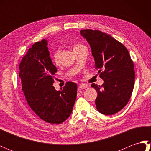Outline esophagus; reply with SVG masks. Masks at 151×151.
Wrapping results in <instances>:
<instances>
[{
    "label": "esophagus",
    "mask_w": 151,
    "mask_h": 151,
    "mask_svg": "<svg viewBox=\"0 0 151 151\" xmlns=\"http://www.w3.org/2000/svg\"><path fill=\"white\" fill-rule=\"evenodd\" d=\"M87 87H88V85L85 84H81L79 86V88L81 89H86Z\"/></svg>",
    "instance_id": "obj_1"
}]
</instances>
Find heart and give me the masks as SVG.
<instances>
[{"mask_svg":"<svg viewBox=\"0 0 151 151\" xmlns=\"http://www.w3.org/2000/svg\"><path fill=\"white\" fill-rule=\"evenodd\" d=\"M81 45H77V44H75V45H73V49H75L76 48H77L78 47H81ZM52 58H53V60H54V62H58V58H59V52L58 50L54 51V53H53V55H52Z\"/></svg>","mask_w":151,"mask_h":151,"instance_id":"b5f03b06","label":"heart"}]
</instances>
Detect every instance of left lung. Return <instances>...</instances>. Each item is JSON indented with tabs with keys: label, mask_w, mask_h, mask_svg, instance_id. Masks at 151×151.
I'll use <instances>...</instances> for the list:
<instances>
[{
	"label": "left lung",
	"mask_w": 151,
	"mask_h": 151,
	"mask_svg": "<svg viewBox=\"0 0 151 151\" xmlns=\"http://www.w3.org/2000/svg\"><path fill=\"white\" fill-rule=\"evenodd\" d=\"M80 33L90 45L95 69L104 81L101 86L91 84L98 93L96 107L104 115L116 114L129 101L134 86L135 72L129 51L101 31L82 30Z\"/></svg>",
	"instance_id": "8db88e82"
}]
</instances>
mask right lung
I'll use <instances>...</instances> for the list:
<instances>
[{"label":"right lung","mask_w":151,"mask_h":151,"mask_svg":"<svg viewBox=\"0 0 151 151\" xmlns=\"http://www.w3.org/2000/svg\"><path fill=\"white\" fill-rule=\"evenodd\" d=\"M47 40L34 43L19 65V78L28 105L41 119L52 124L65 121L71 114L77 94V85L66 83L57 91L53 83L57 72L50 57Z\"/></svg>","instance_id":"1"}]
</instances>
